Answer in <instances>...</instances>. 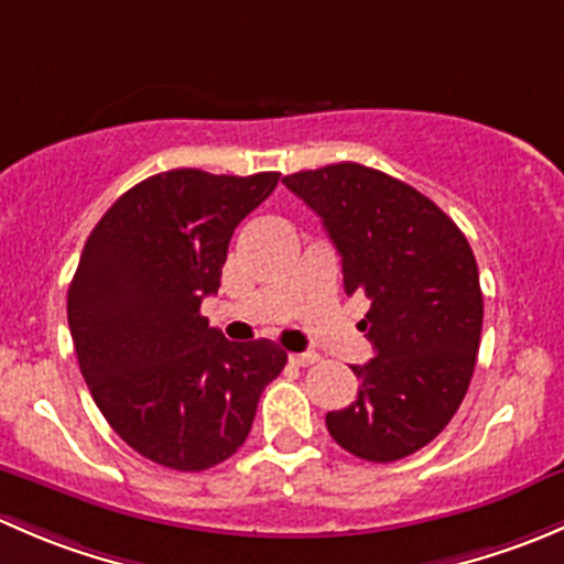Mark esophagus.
I'll list each match as a JSON object with an SVG mask.
<instances>
[{"instance_id":"obj_1","label":"esophagus","mask_w":564,"mask_h":564,"mask_svg":"<svg viewBox=\"0 0 564 564\" xmlns=\"http://www.w3.org/2000/svg\"><path fill=\"white\" fill-rule=\"evenodd\" d=\"M289 362L297 368H308L314 366V362H318V355H311V351H305V355H289Z\"/></svg>"}]
</instances>
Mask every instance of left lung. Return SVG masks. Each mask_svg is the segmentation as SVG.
Listing matches in <instances>:
<instances>
[{"label":"left lung","instance_id":"obj_1","mask_svg":"<svg viewBox=\"0 0 564 564\" xmlns=\"http://www.w3.org/2000/svg\"><path fill=\"white\" fill-rule=\"evenodd\" d=\"M322 218L340 253L346 294L371 300L360 329L373 360L351 366L357 398L327 412L351 456L390 464L442 434L458 412L482 329L477 261L460 229L395 176L333 163L283 176Z\"/></svg>","mask_w":564,"mask_h":564}]
</instances>
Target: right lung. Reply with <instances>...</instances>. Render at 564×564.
<instances>
[{"label":"right lung","instance_id":"1","mask_svg":"<svg viewBox=\"0 0 564 564\" xmlns=\"http://www.w3.org/2000/svg\"><path fill=\"white\" fill-rule=\"evenodd\" d=\"M172 169L98 220L67 292L78 368L113 431L155 464L202 471L248 440L259 395L286 366L272 340L231 344L198 314L229 240L278 185Z\"/></svg>","mask_w":564,"mask_h":564}]
</instances>
